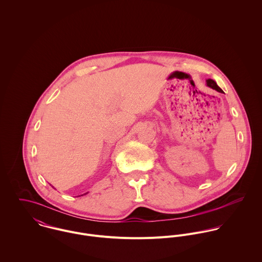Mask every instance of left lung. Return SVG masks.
Masks as SVG:
<instances>
[{
  "instance_id": "8db88e82",
  "label": "left lung",
  "mask_w": 262,
  "mask_h": 262,
  "mask_svg": "<svg viewBox=\"0 0 262 262\" xmlns=\"http://www.w3.org/2000/svg\"><path fill=\"white\" fill-rule=\"evenodd\" d=\"M207 85L208 86H210V88H212L213 90H216L217 92H220V93H222V90L218 86V84L213 80V79H207Z\"/></svg>"
}]
</instances>
